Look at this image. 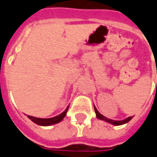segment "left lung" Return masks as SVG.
Wrapping results in <instances>:
<instances>
[{
	"label": "left lung",
	"instance_id": "8db88e82",
	"mask_svg": "<svg viewBox=\"0 0 157 157\" xmlns=\"http://www.w3.org/2000/svg\"><path fill=\"white\" fill-rule=\"evenodd\" d=\"M96 116L98 118L101 119V120H104L106 122H109V123H111V124L113 125H116V126H119V125H122L124 124V123H127V122H128L130 121L131 119L132 118V117H128V118L124 119V120H122V121H115V120L108 119L107 118V117H103L102 115H101L98 111H96Z\"/></svg>",
	"mask_w": 157,
	"mask_h": 157
}]
</instances>
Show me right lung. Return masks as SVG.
I'll list each match as a JSON object with an SVG mask.
<instances>
[{"instance_id":"1","label":"right lung","mask_w":157,"mask_h":157,"mask_svg":"<svg viewBox=\"0 0 157 157\" xmlns=\"http://www.w3.org/2000/svg\"><path fill=\"white\" fill-rule=\"evenodd\" d=\"M68 109H69V107L66 108L65 111L63 112L62 113L55 117H51V118H39V117H35L31 116H28V117L36 124L40 125V126H49V125L55 124V123H58L62 121L63 117H65Z\"/></svg>"}]
</instances>
